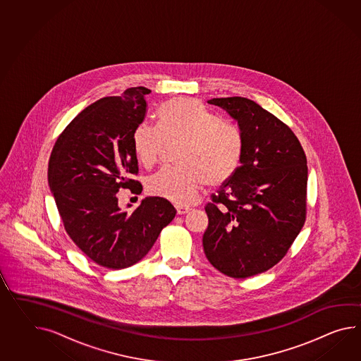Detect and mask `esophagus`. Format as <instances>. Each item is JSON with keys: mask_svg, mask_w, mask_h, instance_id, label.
<instances>
[{"mask_svg": "<svg viewBox=\"0 0 361 361\" xmlns=\"http://www.w3.org/2000/svg\"><path fill=\"white\" fill-rule=\"evenodd\" d=\"M176 210L178 215H184V214H188V212H190L192 209L188 207V206H180V204H177Z\"/></svg>", "mask_w": 361, "mask_h": 361, "instance_id": "1", "label": "esophagus"}]
</instances>
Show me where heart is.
Here are the masks:
<instances>
[{
    "mask_svg": "<svg viewBox=\"0 0 361 361\" xmlns=\"http://www.w3.org/2000/svg\"><path fill=\"white\" fill-rule=\"evenodd\" d=\"M178 143L181 166L161 168L146 184L149 194L176 204L193 203L204 185L227 183L241 166L240 129L220 121L192 97L168 100L159 109V125L141 123L133 134L134 152L145 167L157 164L167 145Z\"/></svg>",
    "mask_w": 361,
    "mask_h": 361,
    "instance_id": "b5f03b06",
    "label": "heart"
}]
</instances>
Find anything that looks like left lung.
I'll return each mask as SVG.
<instances>
[{
    "label": "left lung",
    "mask_w": 361,
    "mask_h": 361,
    "mask_svg": "<svg viewBox=\"0 0 361 361\" xmlns=\"http://www.w3.org/2000/svg\"><path fill=\"white\" fill-rule=\"evenodd\" d=\"M238 123L241 166L204 206L202 244L220 273L245 279L287 255L307 218L308 166L298 137L278 117L246 97L207 102Z\"/></svg>",
    "instance_id": "8db88e82"
}]
</instances>
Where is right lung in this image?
Here are the masks:
<instances>
[{"label":"right lung","mask_w":361,"mask_h":361,"mask_svg":"<svg viewBox=\"0 0 361 361\" xmlns=\"http://www.w3.org/2000/svg\"><path fill=\"white\" fill-rule=\"evenodd\" d=\"M149 88L132 87L85 108L60 134L48 164V184L65 231L95 264L120 270L141 261L176 215L172 203L147 197L133 212L117 194H140L134 130L146 116Z\"/></svg>","instance_id":"right-lung-1"}]
</instances>
